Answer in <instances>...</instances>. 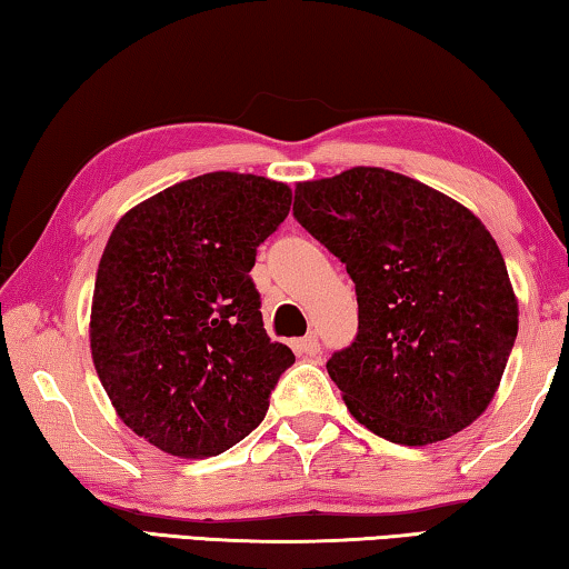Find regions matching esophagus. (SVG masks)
<instances>
[{
  "label": "esophagus",
  "mask_w": 569,
  "mask_h": 569,
  "mask_svg": "<svg viewBox=\"0 0 569 569\" xmlns=\"http://www.w3.org/2000/svg\"><path fill=\"white\" fill-rule=\"evenodd\" d=\"M293 351L298 359H316V356L321 353V343L316 336H306V339L293 341Z\"/></svg>",
  "instance_id": "esophagus-1"
}]
</instances>
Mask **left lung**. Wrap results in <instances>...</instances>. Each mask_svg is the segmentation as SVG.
I'll return each mask as SVG.
<instances>
[{"instance_id":"1","label":"left lung","mask_w":569,"mask_h":569,"mask_svg":"<svg viewBox=\"0 0 569 569\" xmlns=\"http://www.w3.org/2000/svg\"><path fill=\"white\" fill-rule=\"evenodd\" d=\"M293 216L356 283L359 333L326 363L351 417L403 447L477 421L519 323L485 223L419 180L363 166L298 182Z\"/></svg>"}]
</instances>
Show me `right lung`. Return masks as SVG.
I'll list each match as a JSON object with an SVG mask.
<instances>
[{"mask_svg":"<svg viewBox=\"0 0 569 569\" xmlns=\"http://www.w3.org/2000/svg\"><path fill=\"white\" fill-rule=\"evenodd\" d=\"M293 192L206 172L124 213L102 250L90 311L94 371L134 435L180 459L246 439L296 361L268 339L250 268Z\"/></svg>","mask_w":569,"mask_h":569,"instance_id":"obj_1","label":"right lung"}]
</instances>
